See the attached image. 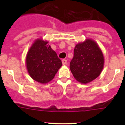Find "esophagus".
<instances>
[{"instance_id": "1", "label": "esophagus", "mask_w": 125, "mask_h": 125, "mask_svg": "<svg viewBox=\"0 0 125 125\" xmlns=\"http://www.w3.org/2000/svg\"><path fill=\"white\" fill-rule=\"evenodd\" d=\"M62 62L63 65L67 64V60H65V59H63L62 60Z\"/></svg>"}]
</instances>
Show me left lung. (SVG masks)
<instances>
[{"label":"left lung","mask_w":125,"mask_h":125,"mask_svg":"<svg viewBox=\"0 0 125 125\" xmlns=\"http://www.w3.org/2000/svg\"><path fill=\"white\" fill-rule=\"evenodd\" d=\"M103 66V52L94 41L87 40L75 46L70 69L78 82L87 83L93 80L100 75Z\"/></svg>","instance_id":"8db88e82"}]
</instances>
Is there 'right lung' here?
Returning a JSON list of instances; mask_svg holds the SVG:
<instances>
[{
    "instance_id": "right-lung-1",
    "label": "right lung",
    "mask_w": 125,
    "mask_h": 125,
    "mask_svg": "<svg viewBox=\"0 0 125 125\" xmlns=\"http://www.w3.org/2000/svg\"><path fill=\"white\" fill-rule=\"evenodd\" d=\"M47 42L36 40L26 56V67L30 76L42 83L50 82L62 65L61 60Z\"/></svg>"
}]
</instances>
